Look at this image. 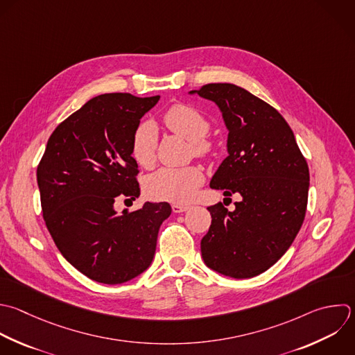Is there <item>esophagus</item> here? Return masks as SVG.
<instances>
[{"label": "esophagus", "instance_id": "obj_1", "mask_svg": "<svg viewBox=\"0 0 355 355\" xmlns=\"http://www.w3.org/2000/svg\"><path fill=\"white\" fill-rule=\"evenodd\" d=\"M189 208H190V205H187V204H179V202H173V204H172V211H173L175 214L184 212V211H187Z\"/></svg>", "mask_w": 355, "mask_h": 355}]
</instances>
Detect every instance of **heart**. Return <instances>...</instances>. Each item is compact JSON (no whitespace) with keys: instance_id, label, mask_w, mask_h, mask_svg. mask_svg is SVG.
Instances as JSON below:
<instances>
[{"instance_id":"1","label":"heart","mask_w":355,"mask_h":355,"mask_svg":"<svg viewBox=\"0 0 355 355\" xmlns=\"http://www.w3.org/2000/svg\"><path fill=\"white\" fill-rule=\"evenodd\" d=\"M165 126L190 141L191 153L207 158L214 146L207 136L211 129L209 119L189 104H173L164 114ZM157 133L151 123L139 125L130 140V155L139 166L150 168L155 161ZM204 171L198 165L182 168H161L146 179L144 190L154 200L186 202L191 200L197 187L204 183Z\"/></svg>"}]
</instances>
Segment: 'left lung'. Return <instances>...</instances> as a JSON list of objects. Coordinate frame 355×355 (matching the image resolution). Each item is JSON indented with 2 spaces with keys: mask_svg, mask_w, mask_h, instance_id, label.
I'll use <instances>...</instances> for the list:
<instances>
[{
  "mask_svg": "<svg viewBox=\"0 0 355 355\" xmlns=\"http://www.w3.org/2000/svg\"><path fill=\"white\" fill-rule=\"evenodd\" d=\"M196 93L218 104L229 129V155L209 186L226 197L241 196L232 212L222 202L207 208L212 220L201 254L222 275L252 277L276 263L301 229L308 165L288 123L263 100L230 83L204 85Z\"/></svg>",
  "mask_w": 355,
  "mask_h": 355,
  "instance_id": "1",
  "label": "left lung"
}]
</instances>
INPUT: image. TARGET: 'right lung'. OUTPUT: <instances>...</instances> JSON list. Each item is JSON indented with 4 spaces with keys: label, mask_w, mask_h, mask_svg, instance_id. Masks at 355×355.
<instances>
[{
    "label": "right lung",
    "mask_w": 355,
    "mask_h": 355,
    "mask_svg": "<svg viewBox=\"0 0 355 355\" xmlns=\"http://www.w3.org/2000/svg\"><path fill=\"white\" fill-rule=\"evenodd\" d=\"M159 100L101 94L61 122L37 166L46 226L65 259L92 280L119 284L144 272L154 257L168 202L118 214V198L140 194L130 140Z\"/></svg>",
    "instance_id": "add662e5"
}]
</instances>
